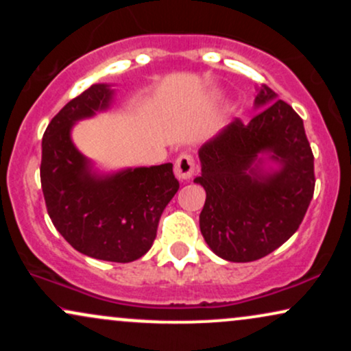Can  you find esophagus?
<instances>
[{
  "mask_svg": "<svg viewBox=\"0 0 351 351\" xmlns=\"http://www.w3.org/2000/svg\"><path fill=\"white\" fill-rule=\"evenodd\" d=\"M175 175L178 180H189L195 175V158L189 153H181L176 158Z\"/></svg>",
  "mask_w": 351,
  "mask_h": 351,
  "instance_id": "34e87169",
  "label": "esophagus"
}]
</instances>
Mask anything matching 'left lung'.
I'll use <instances>...</instances> for the list:
<instances>
[{
    "instance_id": "1",
    "label": "left lung",
    "mask_w": 351,
    "mask_h": 351,
    "mask_svg": "<svg viewBox=\"0 0 351 351\" xmlns=\"http://www.w3.org/2000/svg\"><path fill=\"white\" fill-rule=\"evenodd\" d=\"M251 122L234 120L199 150L206 189L199 229L213 252L231 263H251L276 251L300 226L315 189L313 153L304 122L265 84ZM272 151L280 172L264 176L252 167Z\"/></svg>"
}]
</instances>
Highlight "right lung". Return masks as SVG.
I'll list each match as a JSON object with an SVG mask.
<instances>
[{"mask_svg":"<svg viewBox=\"0 0 351 351\" xmlns=\"http://www.w3.org/2000/svg\"><path fill=\"white\" fill-rule=\"evenodd\" d=\"M112 90L95 84L67 102L43 136L41 186L52 224L75 251L132 263L148 252L160 217L180 183L173 165L135 168L107 178L92 176L71 142V127L108 106Z\"/></svg>","mask_w":351,"mask_h":351,"instance_id":"obj_1","label":"right lung"}]
</instances>
